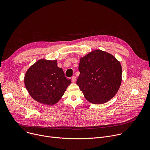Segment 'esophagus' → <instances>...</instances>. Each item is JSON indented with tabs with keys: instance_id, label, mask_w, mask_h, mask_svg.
<instances>
[{
	"instance_id": "obj_1",
	"label": "esophagus",
	"mask_w": 150,
	"mask_h": 150,
	"mask_svg": "<svg viewBox=\"0 0 150 150\" xmlns=\"http://www.w3.org/2000/svg\"><path fill=\"white\" fill-rule=\"evenodd\" d=\"M72 82H75L76 81V76H72Z\"/></svg>"
}]
</instances>
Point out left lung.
Instances as JSON below:
<instances>
[{
    "instance_id": "left-lung-1",
    "label": "left lung",
    "mask_w": 150,
    "mask_h": 150,
    "mask_svg": "<svg viewBox=\"0 0 150 150\" xmlns=\"http://www.w3.org/2000/svg\"><path fill=\"white\" fill-rule=\"evenodd\" d=\"M76 81L85 98L93 104L111 100L122 82V67L112 54L95 50L80 59Z\"/></svg>"
}]
</instances>
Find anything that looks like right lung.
<instances>
[{
    "label": "right lung",
    "instance_id": "right-lung-1",
    "mask_svg": "<svg viewBox=\"0 0 150 150\" xmlns=\"http://www.w3.org/2000/svg\"><path fill=\"white\" fill-rule=\"evenodd\" d=\"M24 83L31 97L46 105L57 103L65 92L71 79H68L57 60L40 59L27 71Z\"/></svg>",
    "mask_w": 150,
    "mask_h": 150
}]
</instances>
